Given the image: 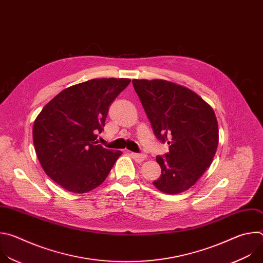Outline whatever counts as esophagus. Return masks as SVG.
I'll list each match as a JSON object with an SVG mask.
<instances>
[{"instance_id": "obj_1", "label": "esophagus", "mask_w": 263, "mask_h": 263, "mask_svg": "<svg viewBox=\"0 0 263 263\" xmlns=\"http://www.w3.org/2000/svg\"><path fill=\"white\" fill-rule=\"evenodd\" d=\"M131 156H132V158H133L136 162H142V161L146 158V155H145L144 153H140V154L131 153Z\"/></svg>"}]
</instances>
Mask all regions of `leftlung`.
<instances>
[{"label":"left lung","instance_id":"8db88e82","mask_svg":"<svg viewBox=\"0 0 263 263\" xmlns=\"http://www.w3.org/2000/svg\"><path fill=\"white\" fill-rule=\"evenodd\" d=\"M151 122L155 136L170 144L165 156H157L161 176L153 182L168 195L187 191L212 163L218 144L213 109L190 88L155 80H132Z\"/></svg>","mask_w":263,"mask_h":263}]
</instances>
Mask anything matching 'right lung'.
Wrapping results in <instances>:
<instances>
[{"label": "right lung", "instance_id": "add662e5", "mask_svg": "<svg viewBox=\"0 0 263 263\" xmlns=\"http://www.w3.org/2000/svg\"><path fill=\"white\" fill-rule=\"evenodd\" d=\"M130 79H92L63 89L37 116L35 152L45 173L64 190L88 193L101 185L121 151L97 144L108 109Z\"/></svg>", "mask_w": 263, "mask_h": 263}]
</instances>
